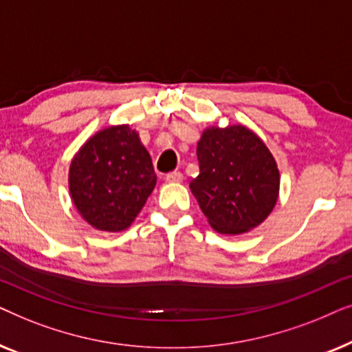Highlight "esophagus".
<instances>
[{"label": "esophagus", "instance_id": "1", "mask_svg": "<svg viewBox=\"0 0 352 352\" xmlns=\"http://www.w3.org/2000/svg\"><path fill=\"white\" fill-rule=\"evenodd\" d=\"M182 179H184V176H182V173H179V171L168 173V175L165 176L166 182H182Z\"/></svg>", "mask_w": 352, "mask_h": 352}]
</instances>
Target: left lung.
<instances>
[{"instance_id": "left-lung-1", "label": "left lung", "mask_w": 352, "mask_h": 352, "mask_svg": "<svg viewBox=\"0 0 352 352\" xmlns=\"http://www.w3.org/2000/svg\"><path fill=\"white\" fill-rule=\"evenodd\" d=\"M197 158L200 173L189 187L216 232H248L272 213L280 173L256 133L240 123L205 128Z\"/></svg>"}]
</instances>
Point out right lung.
I'll use <instances>...</instances> for the list:
<instances>
[{"instance_id": "obj_1", "label": "right lung", "mask_w": 352, "mask_h": 352, "mask_svg": "<svg viewBox=\"0 0 352 352\" xmlns=\"http://www.w3.org/2000/svg\"><path fill=\"white\" fill-rule=\"evenodd\" d=\"M155 184L152 158L128 123L99 129L70 162L72 201L86 223L104 232L128 229Z\"/></svg>"}]
</instances>
